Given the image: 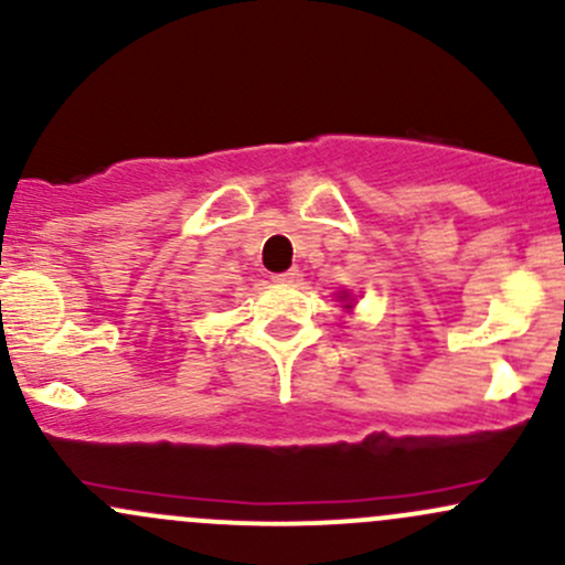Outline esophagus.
<instances>
[{"label": "esophagus", "instance_id": "obj_1", "mask_svg": "<svg viewBox=\"0 0 565 565\" xmlns=\"http://www.w3.org/2000/svg\"><path fill=\"white\" fill-rule=\"evenodd\" d=\"M298 276H300L298 270H287V273H278V276H273V278L281 284H292V281H298Z\"/></svg>", "mask_w": 565, "mask_h": 565}]
</instances>
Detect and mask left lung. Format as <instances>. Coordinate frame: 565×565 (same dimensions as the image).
Returning <instances> with one entry per match:
<instances>
[{
	"label": "left lung",
	"mask_w": 565,
	"mask_h": 565,
	"mask_svg": "<svg viewBox=\"0 0 565 565\" xmlns=\"http://www.w3.org/2000/svg\"><path fill=\"white\" fill-rule=\"evenodd\" d=\"M347 309H350V306H347Z\"/></svg>",
	"instance_id": "obj_1"
}]
</instances>
